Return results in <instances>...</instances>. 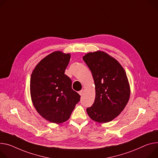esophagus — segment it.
Instances as JSON below:
<instances>
[{"label": "esophagus", "mask_w": 158, "mask_h": 158, "mask_svg": "<svg viewBox=\"0 0 158 158\" xmlns=\"http://www.w3.org/2000/svg\"><path fill=\"white\" fill-rule=\"evenodd\" d=\"M79 94L81 96H82L83 94H84V90L82 89V90L79 91Z\"/></svg>", "instance_id": "esophagus-1"}]
</instances>
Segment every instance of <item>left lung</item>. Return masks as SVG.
Segmentation results:
<instances>
[{"label":"left lung","mask_w":158,"mask_h":158,"mask_svg":"<svg viewBox=\"0 0 158 158\" xmlns=\"http://www.w3.org/2000/svg\"><path fill=\"white\" fill-rule=\"evenodd\" d=\"M83 60L91 72L96 90L94 102L87 108V113L96 122H110L123 111L130 97L125 72L117 60L103 52L89 53Z\"/></svg>","instance_id":"left-lung-1"}]
</instances>
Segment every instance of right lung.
Listing matches in <instances>:
<instances>
[{"mask_svg": "<svg viewBox=\"0 0 158 158\" xmlns=\"http://www.w3.org/2000/svg\"><path fill=\"white\" fill-rule=\"evenodd\" d=\"M70 55L55 52L41 60L30 79L32 102L41 115L53 123L67 121L81 96L72 89V81L64 74Z\"/></svg>", "mask_w": 158, "mask_h": 158, "instance_id": "obj_1", "label": "right lung"}]
</instances>
